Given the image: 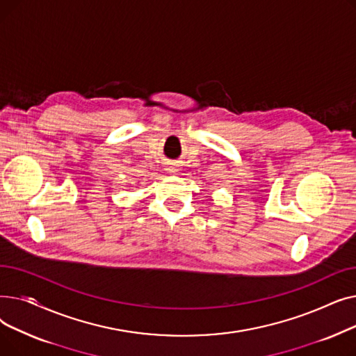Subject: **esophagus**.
Listing matches in <instances>:
<instances>
[{
	"label": "esophagus",
	"instance_id": "34e87169",
	"mask_svg": "<svg viewBox=\"0 0 356 356\" xmlns=\"http://www.w3.org/2000/svg\"><path fill=\"white\" fill-rule=\"evenodd\" d=\"M165 170H167L168 173H170V175H177V172H179V168H177L176 165H168V167L165 168Z\"/></svg>",
	"mask_w": 356,
	"mask_h": 356
}]
</instances>
